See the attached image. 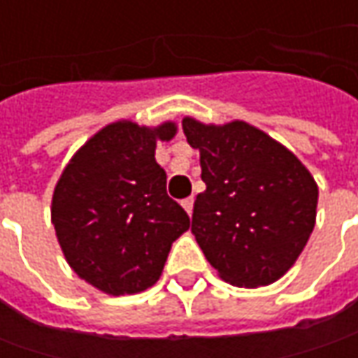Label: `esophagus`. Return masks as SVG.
<instances>
[{"instance_id": "obj_1", "label": "esophagus", "mask_w": 358, "mask_h": 358, "mask_svg": "<svg viewBox=\"0 0 358 358\" xmlns=\"http://www.w3.org/2000/svg\"><path fill=\"white\" fill-rule=\"evenodd\" d=\"M193 201H195L193 197H187V199H183V203H181V205H183V209H185L189 217L193 215Z\"/></svg>"}]
</instances>
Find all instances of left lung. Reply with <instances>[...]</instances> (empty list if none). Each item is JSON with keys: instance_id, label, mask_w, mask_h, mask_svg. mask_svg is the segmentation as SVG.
<instances>
[{"instance_id": "left-lung-1", "label": "left lung", "mask_w": 358, "mask_h": 358, "mask_svg": "<svg viewBox=\"0 0 358 358\" xmlns=\"http://www.w3.org/2000/svg\"><path fill=\"white\" fill-rule=\"evenodd\" d=\"M199 149L201 179L191 231L223 281L265 287L303 253L317 219L319 187L285 145L245 121L183 119Z\"/></svg>"}]
</instances>
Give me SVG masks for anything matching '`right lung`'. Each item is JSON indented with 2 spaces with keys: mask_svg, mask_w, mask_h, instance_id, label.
I'll return each mask as SVG.
<instances>
[{
  "mask_svg": "<svg viewBox=\"0 0 358 358\" xmlns=\"http://www.w3.org/2000/svg\"><path fill=\"white\" fill-rule=\"evenodd\" d=\"M175 133L173 121L109 123L79 147L55 185L51 223L65 261L107 295L153 287L173 241L191 225L167 195V175L155 161L157 141Z\"/></svg>",
  "mask_w": 358,
  "mask_h": 358,
  "instance_id": "1",
  "label": "right lung"
}]
</instances>
